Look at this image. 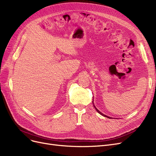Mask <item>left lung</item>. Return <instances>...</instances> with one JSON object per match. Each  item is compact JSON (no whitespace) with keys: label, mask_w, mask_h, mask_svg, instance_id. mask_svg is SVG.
I'll return each instance as SVG.
<instances>
[{"label":"left lung","mask_w":156,"mask_h":156,"mask_svg":"<svg viewBox=\"0 0 156 156\" xmlns=\"http://www.w3.org/2000/svg\"><path fill=\"white\" fill-rule=\"evenodd\" d=\"M94 107L95 108V109H96V110H97V112H98V113H100V115H103V116H104V117H107V116H106V115H105L104 114H103V113H101V112H99V110H98V109H97V108H96V107H95V106H94ZM108 118H109V117H108Z\"/></svg>","instance_id":"left-lung-1"}]
</instances>
